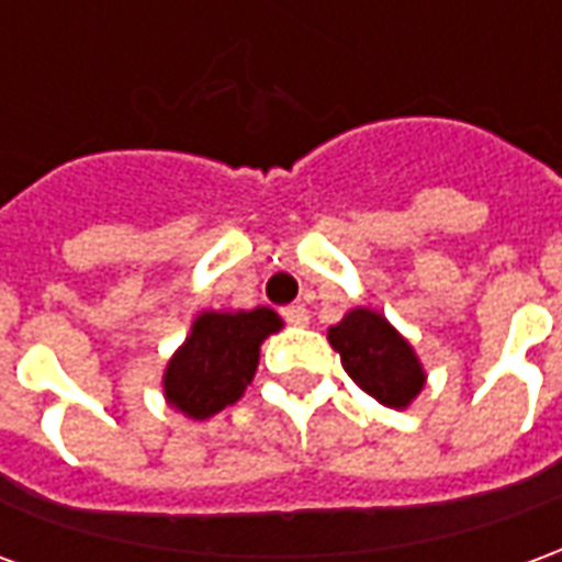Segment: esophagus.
Listing matches in <instances>:
<instances>
[{"label":"esophagus","instance_id":"1","mask_svg":"<svg viewBox=\"0 0 562 562\" xmlns=\"http://www.w3.org/2000/svg\"><path fill=\"white\" fill-rule=\"evenodd\" d=\"M282 318L289 322V325H297V328H304V325H310V310H306L304 304H292L282 310Z\"/></svg>","mask_w":562,"mask_h":562}]
</instances>
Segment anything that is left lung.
<instances>
[{
    "label": "left lung",
    "mask_w": 562,
    "mask_h": 562,
    "mask_svg": "<svg viewBox=\"0 0 562 562\" xmlns=\"http://www.w3.org/2000/svg\"><path fill=\"white\" fill-rule=\"evenodd\" d=\"M342 370L370 397L401 409L422 391L424 373L413 346L373 310H352L328 330Z\"/></svg>",
    "instance_id": "1"
}]
</instances>
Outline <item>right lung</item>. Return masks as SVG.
<instances>
[{
  "mask_svg": "<svg viewBox=\"0 0 562 562\" xmlns=\"http://www.w3.org/2000/svg\"><path fill=\"white\" fill-rule=\"evenodd\" d=\"M280 316L258 306L249 313H204L165 370V397L180 413L210 418L252 382L261 340L280 330Z\"/></svg>",
  "mask_w": 562,
  "mask_h": 562,
  "instance_id": "obj_1",
  "label": "right lung"
}]
</instances>
